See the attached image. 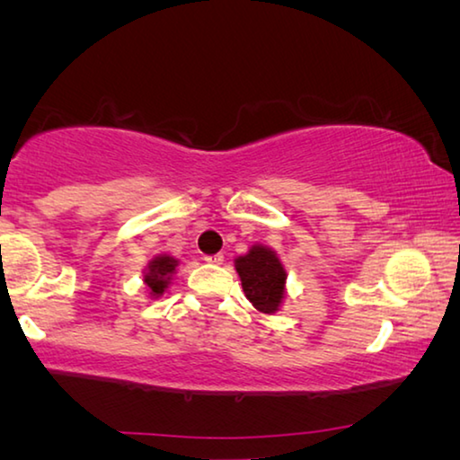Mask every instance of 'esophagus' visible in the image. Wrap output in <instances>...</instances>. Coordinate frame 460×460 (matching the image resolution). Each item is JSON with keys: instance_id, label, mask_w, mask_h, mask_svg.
<instances>
[{"instance_id": "obj_1", "label": "esophagus", "mask_w": 460, "mask_h": 460, "mask_svg": "<svg viewBox=\"0 0 460 460\" xmlns=\"http://www.w3.org/2000/svg\"><path fill=\"white\" fill-rule=\"evenodd\" d=\"M223 253H215V255H207V258H205V261L207 263H213V266H221V263H223Z\"/></svg>"}]
</instances>
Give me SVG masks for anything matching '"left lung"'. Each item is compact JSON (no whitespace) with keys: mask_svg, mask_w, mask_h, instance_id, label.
I'll use <instances>...</instances> for the list:
<instances>
[{"mask_svg":"<svg viewBox=\"0 0 460 460\" xmlns=\"http://www.w3.org/2000/svg\"><path fill=\"white\" fill-rule=\"evenodd\" d=\"M235 270L247 300L263 314H274L286 294V270L274 249L253 245L235 260Z\"/></svg>","mask_w":460,"mask_h":460,"instance_id":"obj_1","label":"left lung"}]
</instances>
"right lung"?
I'll use <instances>...</instances> for the list:
<instances>
[{
	"label": "right lung",
	"mask_w": 460,
	"mask_h": 460,
	"mask_svg": "<svg viewBox=\"0 0 460 460\" xmlns=\"http://www.w3.org/2000/svg\"><path fill=\"white\" fill-rule=\"evenodd\" d=\"M178 260L170 258V255H155V258L147 263L144 271V284L147 286V292L154 298H160L162 294L168 290L172 276L176 271Z\"/></svg>",
	"instance_id": "1"
}]
</instances>
